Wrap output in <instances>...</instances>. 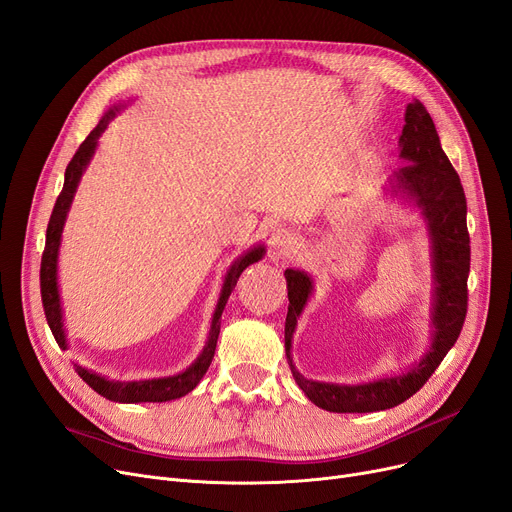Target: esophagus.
<instances>
[{
	"label": "esophagus",
	"mask_w": 512,
	"mask_h": 512,
	"mask_svg": "<svg viewBox=\"0 0 512 512\" xmlns=\"http://www.w3.org/2000/svg\"><path fill=\"white\" fill-rule=\"evenodd\" d=\"M293 247H295V238H293L291 232L284 230V228L272 230V234H270V255L274 259H282L284 255L293 251Z\"/></svg>",
	"instance_id": "esophagus-1"
}]
</instances>
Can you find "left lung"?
<instances>
[{"mask_svg":"<svg viewBox=\"0 0 512 512\" xmlns=\"http://www.w3.org/2000/svg\"><path fill=\"white\" fill-rule=\"evenodd\" d=\"M399 167L389 175L385 190L399 203L414 209L425 224L431 249V341L422 358L397 374L368 383H326L303 376L293 362V335L307 301L314 295V278L305 270L284 272L288 314L284 324L286 360L295 383L328 412H379L412 397L454 347L466 316V278L471 268L466 198L460 177L441 148L439 133L427 108L414 100L406 106V125L399 136Z\"/></svg>","mask_w":512,"mask_h":512,"instance_id":"1","label":"left lung"}]
</instances>
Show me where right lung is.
Segmentation results:
<instances>
[{"mask_svg": "<svg viewBox=\"0 0 512 512\" xmlns=\"http://www.w3.org/2000/svg\"><path fill=\"white\" fill-rule=\"evenodd\" d=\"M129 102H119L115 106H110L106 113L102 115L100 123L90 131V136L83 140V144L77 148L75 157L71 159L69 167L64 171V186L58 196V201L54 205L48 232H46V251H43L41 257V301H43V311H46V320L50 324L52 335L60 349H69V337H66V326H64V309H62V297H60V284H58V255H60V244H62V232L66 217H69L73 198L77 194L81 177L87 169V165L92 163L94 154L98 150V140L108 127V123L113 121L121 110ZM265 247L263 244H255V247L247 249L242 255H238L232 265L228 268L224 276V284H221L219 299L213 311L211 318V328L205 341L203 351L198 353V358L182 372L171 374V376H159V379H144V381H117V379H108V376L90 370L85 366L75 364L77 374L81 379L90 385L96 393L102 397L110 399V402H119V404H146V402H171V399L184 397L190 393L201 379L205 376L207 368L211 366L217 337H219V328H221V314H224L226 303L234 291V286L240 278V274L249 268L251 263H257L263 259Z\"/></svg>", "mask_w": 512, "mask_h": 512, "instance_id": "add662e5", "label": "right lung"}]
</instances>
